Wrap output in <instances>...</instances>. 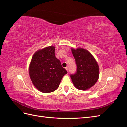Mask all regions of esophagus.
I'll list each match as a JSON object with an SVG mask.
<instances>
[{
	"label": "esophagus",
	"instance_id": "obj_1",
	"mask_svg": "<svg viewBox=\"0 0 127 127\" xmlns=\"http://www.w3.org/2000/svg\"><path fill=\"white\" fill-rule=\"evenodd\" d=\"M66 70H67V71L68 72V71H69V69H68V67H66Z\"/></svg>",
	"mask_w": 127,
	"mask_h": 127
}]
</instances>
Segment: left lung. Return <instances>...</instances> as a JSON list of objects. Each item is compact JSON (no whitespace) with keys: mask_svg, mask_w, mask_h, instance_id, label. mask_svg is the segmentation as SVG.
<instances>
[{"mask_svg":"<svg viewBox=\"0 0 127 127\" xmlns=\"http://www.w3.org/2000/svg\"><path fill=\"white\" fill-rule=\"evenodd\" d=\"M77 65V71L70 75L74 86L80 90H87L94 85L99 78V66L94 57L87 50L71 48Z\"/></svg>","mask_w":127,"mask_h":127,"instance_id":"8db88e82","label":"left lung"}]
</instances>
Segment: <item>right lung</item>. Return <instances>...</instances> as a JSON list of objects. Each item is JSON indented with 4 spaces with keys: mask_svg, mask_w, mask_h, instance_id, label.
Returning a JSON list of instances; mask_svg holds the SVG:
<instances>
[{
    "mask_svg": "<svg viewBox=\"0 0 127 127\" xmlns=\"http://www.w3.org/2000/svg\"><path fill=\"white\" fill-rule=\"evenodd\" d=\"M55 47L44 48L36 51L31 61L29 72L33 85L43 93H50L59 87L63 76L67 74L55 55Z\"/></svg>",
    "mask_w": 127,
    "mask_h": 127,
    "instance_id": "right-lung-1",
    "label": "right lung"
}]
</instances>
